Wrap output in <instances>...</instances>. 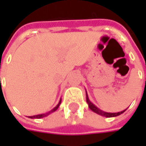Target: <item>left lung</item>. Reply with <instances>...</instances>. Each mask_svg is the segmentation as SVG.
I'll return each mask as SVG.
<instances>
[{
    "mask_svg": "<svg viewBox=\"0 0 146 146\" xmlns=\"http://www.w3.org/2000/svg\"><path fill=\"white\" fill-rule=\"evenodd\" d=\"M86 102L88 103L89 107H90V109L91 111H93L94 112H96V113H97V114H99V115H101V116L106 117H112L119 116V115H121L122 113H123V112L127 110V109H126V110H123V111H120V112H115V113L103 111L101 109H99L98 107H96L92 102L90 101V99H89V97H88V95H87V92H86Z\"/></svg>",
    "mask_w": 146,
    "mask_h": 146,
    "instance_id": "8db88e82",
    "label": "left lung"
}]
</instances>
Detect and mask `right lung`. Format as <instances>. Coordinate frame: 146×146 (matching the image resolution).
<instances>
[{"label":"right lung","instance_id":"1","mask_svg":"<svg viewBox=\"0 0 146 146\" xmlns=\"http://www.w3.org/2000/svg\"><path fill=\"white\" fill-rule=\"evenodd\" d=\"M61 102H62V100H60V102L57 104V106H56V107H54L51 111H48V112H46V113H43V114H39V115H35V116H31V117H30V118H38V119H40V118H42V117H44L48 116L49 114L54 112L55 111H56V110L58 109V107H59V106H60V104H61Z\"/></svg>","mask_w":146,"mask_h":146}]
</instances>
